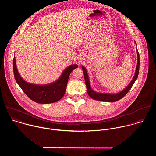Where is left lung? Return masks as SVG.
<instances>
[{
    "instance_id": "1",
    "label": "left lung",
    "mask_w": 156,
    "mask_h": 156,
    "mask_svg": "<svg viewBox=\"0 0 156 156\" xmlns=\"http://www.w3.org/2000/svg\"><path fill=\"white\" fill-rule=\"evenodd\" d=\"M137 66H136V68L135 74L132 80L131 81V82L129 83V85L125 89H124L123 90L119 92V93L116 94L99 93V92H96L94 91L90 88L88 73H87L85 68L82 66V68L83 73H84V77H85V83H86V86H87V92H88L89 96L94 100H98V101H106V102H115V101H116L121 99L122 97H124L127 94V92L132 88V87L134 83L135 82L136 80L137 79L138 74H139L140 62H139V52H138L137 50Z\"/></svg>"
}]
</instances>
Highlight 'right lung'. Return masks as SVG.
Returning a JSON list of instances; mask_svg holds the SVG:
<instances>
[{
  "instance_id": "1",
  "label": "right lung",
  "mask_w": 156,
  "mask_h": 156,
  "mask_svg": "<svg viewBox=\"0 0 156 156\" xmlns=\"http://www.w3.org/2000/svg\"><path fill=\"white\" fill-rule=\"evenodd\" d=\"M77 67L78 66L76 64L67 67L60 78L51 84L38 85L29 83L23 79L16 67L15 56L13 60V70L16 82L29 98L36 103L41 104L55 103L62 98L66 90L69 76L71 71Z\"/></svg>"
}]
</instances>
